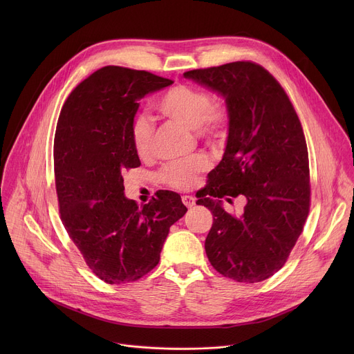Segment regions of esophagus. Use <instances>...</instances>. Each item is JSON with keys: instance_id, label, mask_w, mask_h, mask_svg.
<instances>
[{"instance_id": "34e87169", "label": "esophagus", "mask_w": 354, "mask_h": 354, "mask_svg": "<svg viewBox=\"0 0 354 354\" xmlns=\"http://www.w3.org/2000/svg\"><path fill=\"white\" fill-rule=\"evenodd\" d=\"M182 201H183V205L186 206V207H193L194 205H196V198L193 197V196H183L182 197Z\"/></svg>"}]
</instances>
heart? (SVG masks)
<instances>
[{
	"instance_id": "1",
	"label": "heart",
	"mask_w": 354,
	"mask_h": 354,
	"mask_svg": "<svg viewBox=\"0 0 354 354\" xmlns=\"http://www.w3.org/2000/svg\"><path fill=\"white\" fill-rule=\"evenodd\" d=\"M156 109L167 120L193 130L197 137L217 138L227 126L228 111L223 104H213L210 93L190 85H175L165 91L156 102ZM130 136L136 153L149 157L154 151L156 127L142 115L131 120ZM207 168L205 157H194L189 161L174 162L162 168L160 179L175 189H187L193 185L197 174Z\"/></svg>"
}]
</instances>
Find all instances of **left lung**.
<instances>
[{"label": "left lung", "mask_w": 354, "mask_h": 354, "mask_svg": "<svg viewBox=\"0 0 354 354\" xmlns=\"http://www.w3.org/2000/svg\"><path fill=\"white\" fill-rule=\"evenodd\" d=\"M183 75L220 93L228 111L223 160L196 201L214 216L205 242L207 258L235 281L266 280L286 263L310 212L308 149L299 119L281 85L257 63ZM236 195L247 201L239 218L218 200Z\"/></svg>", "instance_id": "left-lung-1"}]
</instances>
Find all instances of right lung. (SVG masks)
I'll return each mask as SVG.
<instances>
[{
	"label": "right lung",
	"instance_id": "obj_1",
	"mask_svg": "<svg viewBox=\"0 0 354 354\" xmlns=\"http://www.w3.org/2000/svg\"><path fill=\"white\" fill-rule=\"evenodd\" d=\"M174 81L108 66L67 97L55 137L62 221L89 269L108 284L136 281L158 262L169 227L187 212L162 190L148 205L124 196L123 175L141 165L130 126L145 95Z\"/></svg>",
	"mask_w": 354,
	"mask_h": 354
}]
</instances>
